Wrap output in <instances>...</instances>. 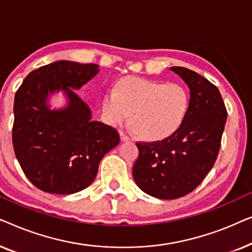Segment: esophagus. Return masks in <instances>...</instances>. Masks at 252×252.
I'll return each mask as SVG.
<instances>
[{
  "instance_id": "obj_1",
  "label": "esophagus",
  "mask_w": 252,
  "mask_h": 252,
  "mask_svg": "<svg viewBox=\"0 0 252 252\" xmlns=\"http://www.w3.org/2000/svg\"><path fill=\"white\" fill-rule=\"evenodd\" d=\"M120 140H122V141H129L130 137H129L128 135H127L126 133L120 132Z\"/></svg>"
}]
</instances>
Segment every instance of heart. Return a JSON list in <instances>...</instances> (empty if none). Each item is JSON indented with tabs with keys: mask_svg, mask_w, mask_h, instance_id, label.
<instances>
[{
	"mask_svg": "<svg viewBox=\"0 0 252 252\" xmlns=\"http://www.w3.org/2000/svg\"><path fill=\"white\" fill-rule=\"evenodd\" d=\"M188 109L189 94L184 86L140 78L123 80L106 93L102 102L106 123L119 125L132 113L133 129L148 140H163L174 134Z\"/></svg>",
	"mask_w": 252,
	"mask_h": 252,
	"instance_id": "heart-1",
	"label": "heart"
}]
</instances>
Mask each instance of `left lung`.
<instances>
[{
	"instance_id": "1",
	"label": "left lung",
	"mask_w": 252,
	"mask_h": 252,
	"mask_svg": "<svg viewBox=\"0 0 252 252\" xmlns=\"http://www.w3.org/2000/svg\"><path fill=\"white\" fill-rule=\"evenodd\" d=\"M190 91L187 116L177 132L156 142H137L133 178L141 190L160 199L189 194L211 171L227 119L220 92L189 68L171 67Z\"/></svg>"
}]
</instances>
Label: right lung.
<instances>
[{
  "label": "right lung",
  "mask_w": 252,
  "mask_h": 252,
  "mask_svg": "<svg viewBox=\"0 0 252 252\" xmlns=\"http://www.w3.org/2000/svg\"><path fill=\"white\" fill-rule=\"evenodd\" d=\"M97 73V64L54 62L31 72L16 93L13 150L41 190L70 195L87 188L104 155L118 146V132L92 120L91 109L75 93ZM58 91L68 104L51 110L49 96Z\"/></svg>",
  "instance_id": "obj_1"
}]
</instances>
